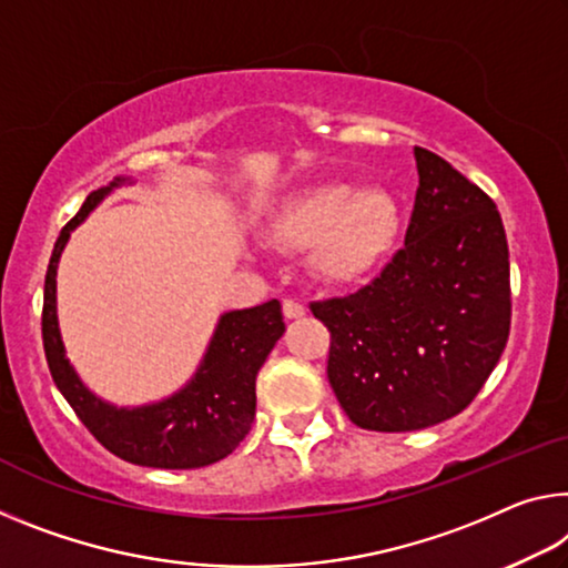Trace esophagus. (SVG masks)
I'll return each instance as SVG.
<instances>
[{"label": "esophagus", "mask_w": 568, "mask_h": 568, "mask_svg": "<svg viewBox=\"0 0 568 568\" xmlns=\"http://www.w3.org/2000/svg\"><path fill=\"white\" fill-rule=\"evenodd\" d=\"M283 313H285V318H303L305 316V305L303 303H298V301H283Z\"/></svg>", "instance_id": "1"}]
</instances>
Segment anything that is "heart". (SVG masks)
I'll list each match as a JSON object with an SVG mask.
<instances>
[{
	"label": "heart",
	"mask_w": 568,
	"mask_h": 568,
	"mask_svg": "<svg viewBox=\"0 0 568 568\" xmlns=\"http://www.w3.org/2000/svg\"><path fill=\"white\" fill-rule=\"evenodd\" d=\"M267 232L283 247H311V267L321 281L356 283L379 270L397 247L402 206L384 186L323 182L277 204Z\"/></svg>",
	"instance_id": "heart-1"
}]
</instances>
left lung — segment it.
<instances>
[{"label":"left lung","mask_w":568,"mask_h":568,"mask_svg":"<svg viewBox=\"0 0 568 568\" xmlns=\"http://www.w3.org/2000/svg\"><path fill=\"white\" fill-rule=\"evenodd\" d=\"M419 186L397 250L372 283L313 301L331 331L328 382L362 429L439 425L488 382L510 333L508 240L498 206L443 156L414 146Z\"/></svg>","instance_id":"left-lung-1"}]
</instances>
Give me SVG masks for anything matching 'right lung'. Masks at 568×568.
Segmentation results:
<instances>
[{"mask_svg": "<svg viewBox=\"0 0 568 568\" xmlns=\"http://www.w3.org/2000/svg\"><path fill=\"white\" fill-rule=\"evenodd\" d=\"M123 182L129 179L119 176L111 186L90 192L80 212L60 232L44 275V358L62 397L108 453L133 465L192 470L227 457L250 432L257 404L255 379L285 331L283 308L277 301H267L255 308L224 313L192 382L164 402L119 409L88 392L65 358L60 338L55 305L58 260L70 232L113 186Z\"/></svg>", "mask_w": 568, "mask_h": 568, "instance_id": "obj_1", "label": "right lung"}]
</instances>
